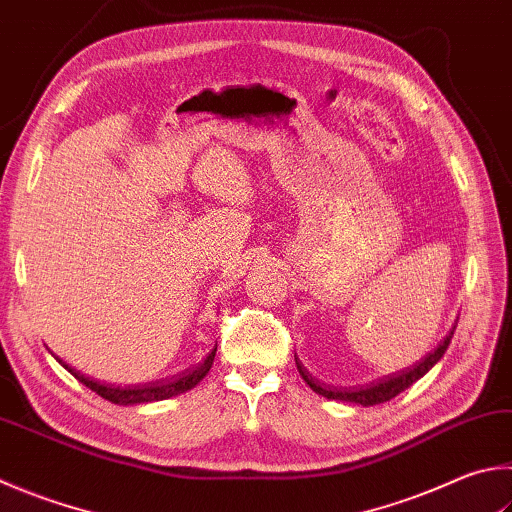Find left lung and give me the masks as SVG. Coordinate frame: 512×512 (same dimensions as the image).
I'll use <instances>...</instances> for the list:
<instances>
[{"mask_svg":"<svg viewBox=\"0 0 512 512\" xmlns=\"http://www.w3.org/2000/svg\"><path fill=\"white\" fill-rule=\"evenodd\" d=\"M452 336H454V331H450L448 336L443 338L441 345L436 347L432 353H427V356L421 362H416L414 367L403 369L401 374L387 376L385 380H380V383H371L367 387H353V389L349 387L347 389V387L324 385V383H318V380H315L309 374V371H306V367L297 358H295V365H297V371H300V376L304 378V383L309 385L315 394L329 398V401H345V403H356V405H362V407L380 405V403L392 401L394 396H398L401 392H405L407 387L414 385L418 378H423L427 371H430L436 365V362L443 358V353L448 351Z\"/></svg>","mask_w":512,"mask_h":512,"instance_id":"left-lung-1","label":"left lung"}]
</instances>
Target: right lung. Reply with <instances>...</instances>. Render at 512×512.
<instances>
[{
    "label": "right lung",
    "mask_w": 512,
    "mask_h": 512,
    "mask_svg": "<svg viewBox=\"0 0 512 512\" xmlns=\"http://www.w3.org/2000/svg\"><path fill=\"white\" fill-rule=\"evenodd\" d=\"M215 353L217 347L212 349L206 360L199 362L197 367H192L188 371H183L181 376L165 380V383H150V385H143V387H116V385H105L100 383V380L89 378L85 374H80L73 367H69L67 362H62L58 358L60 365L64 369H69L71 376H76L82 385H87L91 392H96L98 396L105 398L109 403H116V405H136V403H154V401H165V398H172V396H179L183 392H188L194 385H199L203 378L212 367V362H215Z\"/></svg>",
    "instance_id": "add662e5"
}]
</instances>
